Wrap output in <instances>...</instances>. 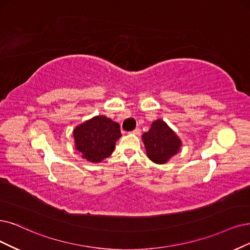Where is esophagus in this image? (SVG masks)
Listing matches in <instances>:
<instances>
[{"instance_id": "1", "label": "esophagus", "mask_w": 250, "mask_h": 250, "mask_svg": "<svg viewBox=\"0 0 250 250\" xmlns=\"http://www.w3.org/2000/svg\"><path fill=\"white\" fill-rule=\"evenodd\" d=\"M132 133H133L134 135H140V133H141V130H140L139 127H136L135 130H134Z\"/></svg>"}]
</instances>
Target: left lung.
I'll return each mask as SVG.
<instances>
[{"label": "left lung", "instance_id": "1", "mask_svg": "<svg viewBox=\"0 0 250 250\" xmlns=\"http://www.w3.org/2000/svg\"><path fill=\"white\" fill-rule=\"evenodd\" d=\"M147 156L155 164L167 163L180 150L181 140L164 120L152 123L150 130L143 134Z\"/></svg>", "mask_w": 250, "mask_h": 250}]
</instances>
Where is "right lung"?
<instances>
[{
	"label": "right lung",
	"instance_id": "right-lung-1",
	"mask_svg": "<svg viewBox=\"0 0 250 250\" xmlns=\"http://www.w3.org/2000/svg\"><path fill=\"white\" fill-rule=\"evenodd\" d=\"M76 149L82 158L91 163H100L111 155L119 139V125L106 116H95L74 130Z\"/></svg>",
	"mask_w": 250,
	"mask_h": 250
}]
</instances>
